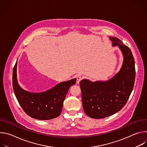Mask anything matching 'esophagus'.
I'll list each match as a JSON object with an SVG mask.
<instances>
[{"label": "esophagus", "instance_id": "34e87169", "mask_svg": "<svg viewBox=\"0 0 147 147\" xmlns=\"http://www.w3.org/2000/svg\"><path fill=\"white\" fill-rule=\"evenodd\" d=\"M82 80V77L81 76H78L77 77V84H79V82H80V81Z\"/></svg>", "mask_w": 147, "mask_h": 147}]
</instances>
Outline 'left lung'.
Here are the masks:
<instances>
[{
	"label": "left lung",
	"instance_id": "1",
	"mask_svg": "<svg viewBox=\"0 0 147 147\" xmlns=\"http://www.w3.org/2000/svg\"><path fill=\"white\" fill-rule=\"evenodd\" d=\"M113 47L122 52L123 63L119 71L108 81L92 82L83 79L80 82L84 112L93 119H103L120 111L133 91L135 63L130 48L116 37H109Z\"/></svg>",
	"mask_w": 147,
	"mask_h": 147
}]
</instances>
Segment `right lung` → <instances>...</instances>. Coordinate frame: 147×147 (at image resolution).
<instances>
[{
  "mask_svg": "<svg viewBox=\"0 0 147 147\" xmlns=\"http://www.w3.org/2000/svg\"><path fill=\"white\" fill-rule=\"evenodd\" d=\"M16 61L13 71V87L16 98L24 111L30 117L42 120L58 117L70 87L75 84L76 78L59 83L46 91L32 93L25 91L17 80Z\"/></svg>",
  "mask_w": 147,
  "mask_h": 147,
  "instance_id": "1",
  "label": "right lung"
}]
</instances>
